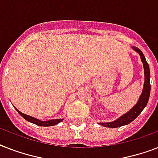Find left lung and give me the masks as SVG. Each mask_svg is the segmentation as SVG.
I'll return each instance as SVG.
<instances>
[{
  "label": "left lung",
  "mask_w": 158,
  "mask_h": 158,
  "mask_svg": "<svg viewBox=\"0 0 158 158\" xmlns=\"http://www.w3.org/2000/svg\"><path fill=\"white\" fill-rule=\"evenodd\" d=\"M133 50L135 51L140 56L141 60H142L143 65V70H144V84H143V92L140 95L139 98L138 100L137 103L135 104L128 112L125 113L124 115L116 119L114 121L110 122H100L99 125H102L104 127L108 128H117L123 126V125H128L133 120H135L139 116L142 110L147 106L148 99L150 96V91H151V85H150V69L149 65L148 64L147 60L145 59V56L143 53L141 52L140 49L135 47H132Z\"/></svg>",
  "instance_id": "8db88e82"
}]
</instances>
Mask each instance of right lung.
I'll use <instances>...</instances> for the list:
<instances>
[{"mask_svg":"<svg viewBox=\"0 0 158 158\" xmlns=\"http://www.w3.org/2000/svg\"><path fill=\"white\" fill-rule=\"evenodd\" d=\"M15 110H17L19 114L22 117L24 118L27 121L33 123V124H35V125H40V126H53V125H57V124H59L60 122H61L62 120H64V119H54V120H47V121H43V120H38L37 118H34L33 117V116H30V115L23 114V112L19 111L17 108H15Z\"/></svg>","mask_w":158,"mask_h":158,"instance_id":"right-lung-1","label":"right lung"}]
</instances>
